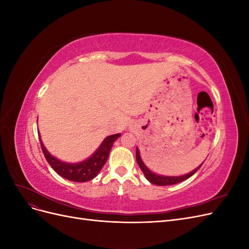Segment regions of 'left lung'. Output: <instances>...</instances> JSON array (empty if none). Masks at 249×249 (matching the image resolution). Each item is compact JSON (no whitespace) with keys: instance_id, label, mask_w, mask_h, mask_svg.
<instances>
[{"instance_id":"8db88e82","label":"left lung","mask_w":249,"mask_h":249,"mask_svg":"<svg viewBox=\"0 0 249 249\" xmlns=\"http://www.w3.org/2000/svg\"><path fill=\"white\" fill-rule=\"evenodd\" d=\"M136 161L139 165L140 169L142 170V172L144 173V177L146 178V179L149 180V182L152 184H155L157 186H169V185H175V184L183 182V180L192 177L202 165V164H200L198 167H196L194 170L190 171L189 173H186V175L178 176V177H169V176L158 175V173H155L154 171L150 170L144 164V162L142 161L141 156H140V150H139L138 147H136Z\"/></svg>"}]
</instances>
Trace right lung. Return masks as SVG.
<instances>
[{
  "label": "right lung",
  "instance_id": "add662e5",
  "mask_svg": "<svg viewBox=\"0 0 249 249\" xmlns=\"http://www.w3.org/2000/svg\"><path fill=\"white\" fill-rule=\"evenodd\" d=\"M38 135L43 155L46 157L48 163L51 165V167L54 169L59 176H61L66 179L78 183L88 182V180L94 178L99 175V172L104 167L105 163L108 160L113 143H114V141L118 137H120V133L110 135V136L104 139L99 148H97L91 156L88 157L86 160H83L77 163H67L59 160L58 158L50 154L46 146H44L43 142L41 141L39 133Z\"/></svg>",
  "mask_w": 249,
  "mask_h": 249
}]
</instances>
